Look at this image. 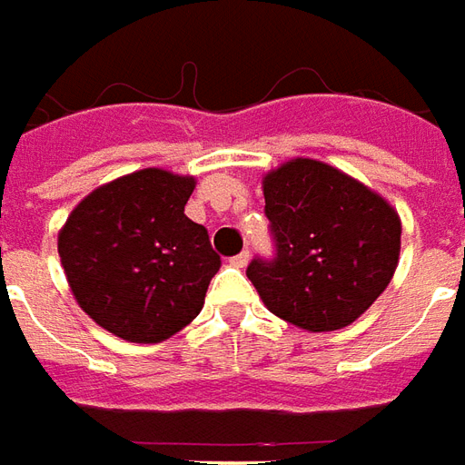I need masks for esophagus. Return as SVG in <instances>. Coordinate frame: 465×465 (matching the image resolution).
<instances>
[{
  "mask_svg": "<svg viewBox=\"0 0 465 465\" xmlns=\"http://www.w3.org/2000/svg\"><path fill=\"white\" fill-rule=\"evenodd\" d=\"M247 262H250V252H247V250H242V252L235 254V257L230 260V264H232V267H247Z\"/></svg>",
  "mask_w": 465,
  "mask_h": 465,
  "instance_id": "34e87169",
  "label": "esophagus"
}]
</instances>
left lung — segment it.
Returning a JSON list of instances; mask_svg holds the SVG:
<instances>
[{
    "instance_id": "1",
    "label": "left lung",
    "mask_w": 465,
    "mask_h": 465,
    "mask_svg": "<svg viewBox=\"0 0 465 465\" xmlns=\"http://www.w3.org/2000/svg\"><path fill=\"white\" fill-rule=\"evenodd\" d=\"M277 252L247 277L274 316L321 333L372 306L400 262L402 223L385 198L316 159H292L264 181Z\"/></svg>"
}]
</instances>
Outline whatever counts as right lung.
I'll return each instance as SVG.
<instances>
[{"instance_id": "obj_1", "label": "right lung", "mask_w": 465, "mask_h": 465, "mask_svg": "<svg viewBox=\"0 0 465 465\" xmlns=\"http://www.w3.org/2000/svg\"><path fill=\"white\" fill-rule=\"evenodd\" d=\"M193 176L142 169L85 195L58 232L75 302L132 343H159L201 313L220 257L188 218Z\"/></svg>"}]
</instances>
